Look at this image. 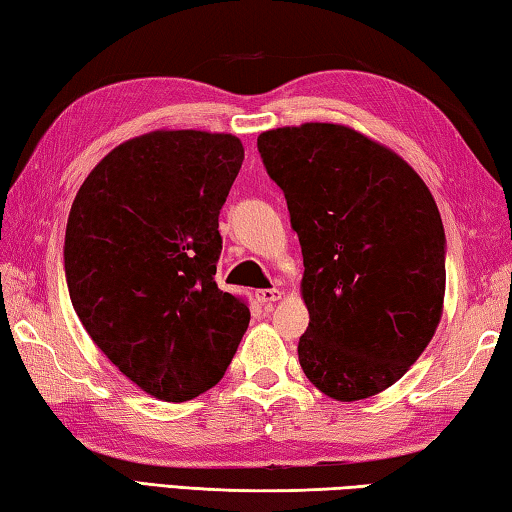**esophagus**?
Segmentation results:
<instances>
[{
	"label": "esophagus",
	"mask_w": 512,
	"mask_h": 512,
	"mask_svg": "<svg viewBox=\"0 0 512 512\" xmlns=\"http://www.w3.org/2000/svg\"><path fill=\"white\" fill-rule=\"evenodd\" d=\"M281 297H283V292L276 290V288H267V290L256 292V299L261 303H274V301H279Z\"/></svg>",
	"instance_id": "obj_1"
}]
</instances>
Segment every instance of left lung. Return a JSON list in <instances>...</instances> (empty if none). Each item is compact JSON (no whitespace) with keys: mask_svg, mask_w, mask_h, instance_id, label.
Wrapping results in <instances>:
<instances>
[{"mask_svg":"<svg viewBox=\"0 0 512 512\" xmlns=\"http://www.w3.org/2000/svg\"><path fill=\"white\" fill-rule=\"evenodd\" d=\"M258 152L301 242L303 373L339 402L389 389L443 315L445 231L432 193L405 159L348 125L267 130Z\"/></svg>","mask_w":512,"mask_h":512,"instance_id":"obj_1","label":"left lung"}]
</instances>
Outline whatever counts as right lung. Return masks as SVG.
Here are the masks:
<instances>
[{
  "label": "right lung",
  "mask_w": 512,
  "mask_h": 512,
  "mask_svg": "<svg viewBox=\"0 0 512 512\" xmlns=\"http://www.w3.org/2000/svg\"><path fill=\"white\" fill-rule=\"evenodd\" d=\"M242 159L233 134L146 132L107 152L71 204V306L152 398L184 402L215 387L249 326L247 303L213 279L218 215Z\"/></svg>",
  "instance_id": "add662e5"
}]
</instances>
